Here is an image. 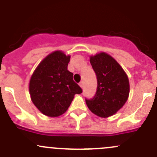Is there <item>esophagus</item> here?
<instances>
[{
	"label": "esophagus",
	"instance_id": "obj_1",
	"mask_svg": "<svg viewBox=\"0 0 157 157\" xmlns=\"http://www.w3.org/2000/svg\"><path fill=\"white\" fill-rule=\"evenodd\" d=\"M79 85H80V87H81V88H83V82H80V83H79Z\"/></svg>",
	"mask_w": 157,
	"mask_h": 157
}]
</instances>
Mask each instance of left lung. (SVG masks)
I'll use <instances>...</instances> for the list:
<instances>
[{
  "label": "left lung",
  "mask_w": 157,
  "mask_h": 157,
  "mask_svg": "<svg viewBox=\"0 0 157 157\" xmlns=\"http://www.w3.org/2000/svg\"><path fill=\"white\" fill-rule=\"evenodd\" d=\"M90 61L97 78V90L93 99H86V103L93 114L108 118L127 102L129 80L116 60L105 52L91 55Z\"/></svg>",
  "instance_id": "1"
}]
</instances>
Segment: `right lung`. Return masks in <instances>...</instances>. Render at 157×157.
Instances as JSON below:
<instances>
[{
	"label": "right lung",
	"mask_w": 157,
	"mask_h": 157,
	"mask_svg": "<svg viewBox=\"0 0 157 157\" xmlns=\"http://www.w3.org/2000/svg\"><path fill=\"white\" fill-rule=\"evenodd\" d=\"M71 56L61 51L47 55L37 66L29 80L32 102L43 115L58 117L69 108L74 95L82 90L67 70Z\"/></svg>",
	"instance_id": "right-lung-1"
}]
</instances>
